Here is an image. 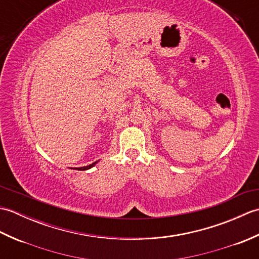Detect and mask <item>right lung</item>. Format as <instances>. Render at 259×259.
Masks as SVG:
<instances>
[{"label":"right lung","mask_w":259,"mask_h":259,"mask_svg":"<svg viewBox=\"0 0 259 259\" xmlns=\"http://www.w3.org/2000/svg\"><path fill=\"white\" fill-rule=\"evenodd\" d=\"M97 163V161L96 162H93V163H91V164H89V166H85V167H81V168H76L78 170H87V169H90V168H92L93 166H95V164Z\"/></svg>","instance_id":"add662e5"}]
</instances>
